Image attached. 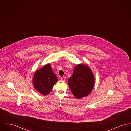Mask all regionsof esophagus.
Returning a JSON list of instances; mask_svg holds the SVG:
<instances>
[{
    "label": "esophagus",
    "instance_id": "esophagus-1",
    "mask_svg": "<svg viewBox=\"0 0 131 131\" xmlns=\"http://www.w3.org/2000/svg\"><path fill=\"white\" fill-rule=\"evenodd\" d=\"M61 81H66V78H65V77H63V78H61Z\"/></svg>",
    "mask_w": 131,
    "mask_h": 131
}]
</instances>
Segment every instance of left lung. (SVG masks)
Returning a JSON list of instances; mask_svg holds the SVG:
<instances>
[{
    "mask_svg": "<svg viewBox=\"0 0 131 131\" xmlns=\"http://www.w3.org/2000/svg\"><path fill=\"white\" fill-rule=\"evenodd\" d=\"M68 83L73 95L79 99L91 93L94 85L95 78L87 65L78 64L75 66L72 75L69 78Z\"/></svg>",
    "mask_w": 131,
    "mask_h": 131,
    "instance_id": "8db88e82",
    "label": "left lung"
}]
</instances>
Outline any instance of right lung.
Masks as SVG:
<instances>
[{
    "label": "right lung",
    "mask_w": 131,
    "mask_h": 131,
    "mask_svg": "<svg viewBox=\"0 0 131 131\" xmlns=\"http://www.w3.org/2000/svg\"><path fill=\"white\" fill-rule=\"evenodd\" d=\"M58 79L53 73L50 64H47L37 70L33 78V84L35 89L43 95L50 93Z\"/></svg>",
    "instance_id": "add662e5"
}]
</instances>
